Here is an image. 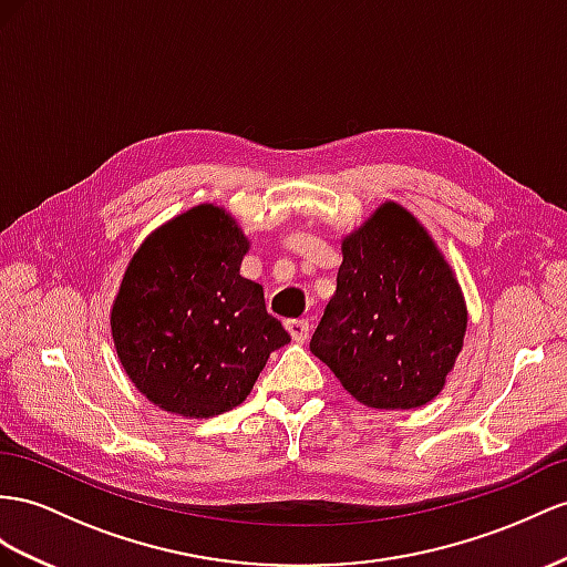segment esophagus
<instances>
[{"label":"esophagus","mask_w":567,"mask_h":567,"mask_svg":"<svg viewBox=\"0 0 567 567\" xmlns=\"http://www.w3.org/2000/svg\"><path fill=\"white\" fill-rule=\"evenodd\" d=\"M285 328H287L289 336H292V340L303 342V340L309 338V328H311V323L307 321V318H289V321L285 323Z\"/></svg>","instance_id":"esophagus-1"}]
</instances>
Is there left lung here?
I'll use <instances>...</instances> for the list:
<instances>
[{
  "label": "left lung",
  "instance_id": "8db88e82",
  "mask_svg": "<svg viewBox=\"0 0 567 567\" xmlns=\"http://www.w3.org/2000/svg\"><path fill=\"white\" fill-rule=\"evenodd\" d=\"M464 328L453 270L416 217L385 203L342 241L338 289L311 352L361 404L412 410L443 390Z\"/></svg>",
  "mask_w": 567,
  "mask_h": 567
}]
</instances>
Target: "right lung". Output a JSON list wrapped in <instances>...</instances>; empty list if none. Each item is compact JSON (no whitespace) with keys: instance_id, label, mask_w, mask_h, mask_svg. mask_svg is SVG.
Returning <instances> with one entry per match:
<instances>
[{"instance_id":"1","label":"right lung","mask_w":567,"mask_h":567,"mask_svg":"<svg viewBox=\"0 0 567 567\" xmlns=\"http://www.w3.org/2000/svg\"><path fill=\"white\" fill-rule=\"evenodd\" d=\"M249 241L217 206H196L141 244L112 307L128 379L157 408L215 416L246 400L289 332L264 287L239 275Z\"/></svg>"}]
</instances>
